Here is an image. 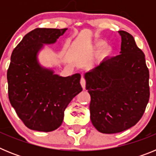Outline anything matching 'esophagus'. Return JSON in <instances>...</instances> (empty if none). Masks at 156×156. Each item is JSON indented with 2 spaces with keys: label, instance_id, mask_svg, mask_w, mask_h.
Masks as SVG:
<instances>
[{
  "label": "esophagus",
  "instance_id": "obj_1",
  "mask_svg": "<svg viewBox=\"0 0 156 156\" xmlns=\"http://www.w3.org/2000/svg\"><path fill=\"white\" fill-rule=\"evenodd\" d=\"M80 84L82 86V88L83 90H85V88H86V80L83 77H82L80 80Z\"/></svg>",
  "mask_w": 156,
  "mask_h": 156
}]
</instances>
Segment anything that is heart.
<instances>
[{"instance_id": "b5f03b06", "label": "heart", "mask_w": 156, "mask_h": 156, "mask_svg": "<svg viewBox=\"0 0 156 156\" xmlns=\"http://www.w3.org/2000/svg\"><path fill=\"white\" fill-rule=\"evenodd\" d=\"M105 43L103 41H98L96 44H95V48L97 49H100L101 48H102L104 46ZM112 48L109 46H105L104 48H102L101 50V55H102L103 58H107L108 56H110L112 55Z\"/></svg>"}]
</instances>
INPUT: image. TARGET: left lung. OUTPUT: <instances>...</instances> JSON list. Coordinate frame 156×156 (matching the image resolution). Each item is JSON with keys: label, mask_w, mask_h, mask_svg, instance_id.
I'll return each mask as SVG.
<instances>
[{"label": "left lung", "mask_w": 156, "mask_h": 156, "mask_svg": "<svg viewBox=\"0 0 156 156\" xmlns=\"http://www.w3.org/2000/svg\"><path fill=\"white\" fill-rule=\"evenodd\" d=\"M118 33L122 41L120 55L105 58L85 75L90 120L103 133H119L134 126L149 100L145 56L130 34Z\"/></svg>", "instance_id": "1"}]
</instances>
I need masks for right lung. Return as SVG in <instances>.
<instances>
[{
    "label": "right lung",
    "mask_w": 156,
    "mask_h": 156,
    "mask_svg": "<svg viewBox=\"0 0 156 156\" xmlns=\"http://www.w3.org/2000/svg\"><path fill=\"white\" fill-rule=\"evenodd\" d=\"M67 29H35L12 51L7 73L8 98L18 116L30 129L51 132L62 123L64 112L82 91L80 74L61 76L40 63L44 45L54 44Z\"/></svg>",
    "instance_id": "1"
}]
</instances>
